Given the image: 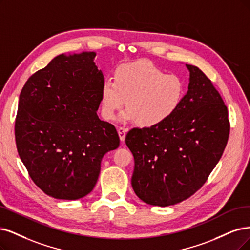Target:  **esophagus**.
Wrapping results in <instances>:
<instances>
[{"label": "esophagus", "mask_w": 250, "mask_h": 250, "mask_svg": "<svg viewBox=\"0 0 250 250\" xmlns=\"http://www.w3.org/2000/svg\"><path fill=\"white\" fill-rule=\"evenodd\" d=\"M117 132H118V135H119V138H120V141L124 142L125 139V135H126V132H127V128H125L124 126H119L117 128Z\"/></svg>", "instance_id": "obj_1"}]
</instances>
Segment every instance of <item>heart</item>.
Here are the masks:
<instances>
[{"instance_id": "1", "label": "heart", "mask_w": 250, "mask_h": 250, "mask_svg": "<svg viewBox=\"0 0 250 250\" xmlns=\"http://www.w3.org/2000/svg\"><path fill=\"white\" fill-rule=\"evenodd\" d=\"M184 96L186 85L179 75L166 74L152 62L140 60L122 64L114 72V80L104 81L102 114L107 120H113L126 101L122 120L155 127L177 112Z\"/></svg>"}]
</instances>
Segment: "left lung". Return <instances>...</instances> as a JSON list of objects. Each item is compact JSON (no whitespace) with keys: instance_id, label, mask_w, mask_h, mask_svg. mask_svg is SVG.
Instances as JSON below:
<instances>
[{"instance_id":"8db88e82","label":"left lung","mask_w":250,"mask_h":250,"mask_svg":"<svg viewBox=\"0 0 250 250\" xmlns=\"http://www.w3.org/2000/svg\"><path fill=\"white\" fill-rule=\"evenodd\" d=\"M189 84L178 111L155 127L133 128L125 137L135 168L132 187L143 202L175 205L207 181L229 135L228 108L211 80L187 64Z\"/></svg>"}]
</instances>
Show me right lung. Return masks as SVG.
<instances>
[{"label":"right lung","mask_w":250,"mask_h":250,"mask_svg":"<svg viewBox=\"0 0 250 250\" xmlns=\"http://www.w3.org/2000/svg\"><path fill=\"white\" fill-rule=\"evenodd\" d=\"M95 57L58 55L27 79L20 96L18 154L36 186L54 199L85 197L104 154L119 146L115 126L97 115L104 76Z\"/></svg>","instance_id":"1"}]
</instances>
